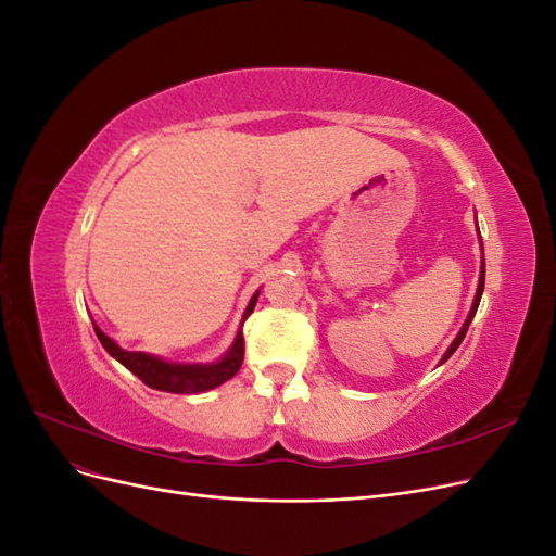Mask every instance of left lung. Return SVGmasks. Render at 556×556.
Returning a JSON list of instances; mask_svg holds the SVG:
<instances>
[{
  "instance_id": "left-lung-1",
  "label": "left lung",
  "mask_w": 556,
  "mask_h": 556,
  "mask_svg": "<svg viewBox=\"0 0 556 556\" xmlns=\"http://www.w3.org/2000/svg\"><path fill=\"white\" fill-rule=\"evenodd\" d=\"M482 290H484V255H482V271H480V285H478V294H476V299H473V308H470V313H468V319L464 323V327H462V331H459V336L457 339L452 341V345L447 348V352L443 355V359H441V364L443 362H447L450 357H452V352L459 348V343L464 341V336H466V331H468V325H470V319H473V315H476V311H478V306H480V296H482Z\"/></svg>"
}]
</instances>
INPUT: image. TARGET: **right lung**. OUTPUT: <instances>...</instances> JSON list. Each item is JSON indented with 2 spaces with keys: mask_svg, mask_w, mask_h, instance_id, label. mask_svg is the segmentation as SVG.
Wrapping results in <instances>:
<instances>
[{
  "mask_svg": "<svg viewBox=\"0 0 556 556\" xmlns=\"http://www.w3.org/2000/svg\"><path fill=\"white\" fill-rule=\"evenodd\" d=\"M255 294L250 299V304L245 308L243 319L255 311L257 304ZM94 333L99 343L106 348V352L111 357H115L123 366H127L129 371L137 376L141 382H146L148 387L160 392H172V394H199L213 390V387H220L223 382H227L229 378H233L239 374V368L243 364V331L239 329L237 341H233L231 350L227 352V357H223L220 362L215 364H172V362H162L160 357L146 355V352H129L123 350L121 345H115L109 336L94 325Z\"/></svg>",
  "mask_w": 556,
  "mask_h": 556,
  "instance_id": "1",
  "label": "right lung"
}]
</instances>
